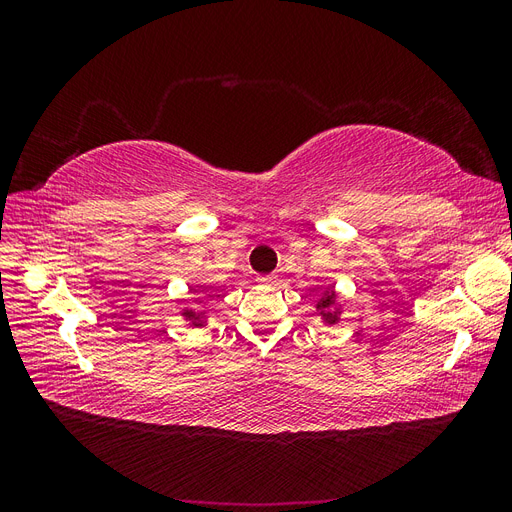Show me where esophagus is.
<instances>
[{"label": "esophagus", "instance_id": "1", "mask_svg": "<svg viewBox=\"0 0 512 512\" xmlns=\"http://www.w3.org/2000/svg\"><path fill=\"white\" fill-rule=\"evenodd\" d=\"M258 284L260 286H273L275 284V277L273 275H260L258 277Z\"/></svg>", "mask_w": 512, "mask_h": 512}]
</instances>
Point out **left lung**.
Wrapping results in <instances>:
<instances>
[{
	"label": "left lung",
	"instance_id": "left-lung-1",
	"mask_svg": "<svg viewBox=\"0 0 512 512\" xmlns=\"http://www.w3.org/2000/svg\"><path fill=\"white\" fill-rule=\"evenodd\" d=\"M316 312L320 314V320L327 324V327H335V324L342 320L344 314V303L337 299L335 286H327L316 301Z\"/></svg>",
	"mask_w": 512,
	"mask_h": 512
}]
</instances>
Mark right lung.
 Returning a JSON list of instances; mask_svg holds the SVG:
<instances>
[{
	"label": "right lung",
	"mask_w": 512,
	"mask_h": 512,
	"mask_svg": "<svg viewBox=\"0 0 512 512\" xmlns=\"http://www.w3.org/2000/svg\"><path fill=\"white\" fill-rule=\"evenodd\" d=\"M194 292H198L196 299H192V301H194L192 307H181V318H183L185 322H188L190 327H205V324L209 322V309L203 307L205 292L200 290V288H196ZM198 304L201 305L200 308L197 307Z\"/></svg>",
	"instance_id": "right-lung-1"
}]
</instances>
